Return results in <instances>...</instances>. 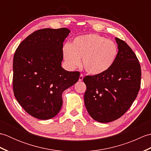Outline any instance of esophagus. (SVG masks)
I'll return each instance as SVG.
<instances>
[{
	"label": "esophagus",
	"instance_id": "esophagus-1",
	"mask_svg": "<svg viewBox=\"0 0 151 151\" xmlns=\"http://www.w3.org/2000/svg\"><path fill=\"white\" fill-rule=\"evenodd\" d=\"M83 76H84V75H83L82 74H81V75H80V76H79V81H82L83 78H84V77H83Z\"/></svg>",
	"mask_w": 151,
	"mask_h": 151
}]
</instances>
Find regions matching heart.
Listing matches in <instances>:
<instances>
[{"mask_svg":"<svg viewBox=\"0 0 151 151\" xmlns=\"http://www.w3.org/2000/svg\"><path fill=\"white\" fill-rule=\"evenodd\" d=\"M117 50L114 41L99 34H89L75 37L70 45H64L62 54L69 69L80 66L82 58L86 72L98 75L106 72L114 65Z\"/></svg>","mask_w":151,"mask_h":151,"instance_id":"heart-1","label":"heart"}]
</instances>
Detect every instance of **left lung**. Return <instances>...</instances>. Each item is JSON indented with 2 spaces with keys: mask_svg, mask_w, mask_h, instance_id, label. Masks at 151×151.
Instances as JSON below:
<instances>
[{
  "mask_svg": "<svg viewBox=\"0 0 151 151\" xmlns=\"http://www.w3.org/2000/svg\"><path fill=\"white\" fill-rule=\"evenodd\" d=\"M117 58L101 75L86 76L84 104L94 120L109 123L125 114L137 97L141 84V66L135 53L124 41L115 37Z\"/></svg>",
  "mask_w": 151,
  "mask_h": 151,
  "instance_id": "8db88e82",
  "label": "left lung"
}]
</instances>
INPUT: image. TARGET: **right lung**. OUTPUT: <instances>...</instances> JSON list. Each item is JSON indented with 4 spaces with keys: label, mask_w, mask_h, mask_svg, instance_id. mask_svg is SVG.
Masks as SVG:
<instances>
[{
    "label": "right lung",
    "mask_w": 151,
    "mask_h": 151,
    "mask_svg": "<svg viewBox=\"0 0 151 151\" xmlns=\"http://www.w3.org/2000/svg\"><path fill=\"white\" fill-rule=\"evenodd\" d=\"M68 28H44L19 44L13 62V89L22 108L34 117L47 120L62 108V93L78 81V71L62 65L63 43Z\"/></svg>",
    "instance_id": "right-lung-1"
}]
</instances>
